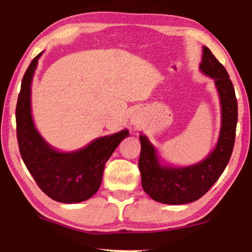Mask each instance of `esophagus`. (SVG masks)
<instances>
[{
    "label": "esophagus",
    "mask_w": 252,
    "mask_h": 252,
    "mask_svg": "<svg viewBox=\"0 0 252 252\" xmlns=\"http://www.w3.org/2000/svg\"><path fill=\"white\" fill-rule=\"evenodd\" d=\"M140 122H141V119H140V116H139L138 113H134L133 116L131 117V123L133 126H138Z\"/></svg>",
    "instance_id": "esophagus-1"
}]
</instances>
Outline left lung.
I'll return each instance as SVG.
<instances>
[{
	"mask_svg": "<svg viewBox=\"0 0 252 252\" xmlns=\"http://www.w3.org/2000/svg\"><path fill=\"white\" fill-rule=\"evenodd\" d=\"M200 70L215 80L221 104V129L216 148L206 159L190 167L174 168L160 163L156 148L146 135H140L139 169L142 188L158 202L185 204L207 193L224 171L233 150L238 121L234 88L224 66L203 46Z\"/></svg>",
	"mask_w": 252,
	"mask_h": 252,
	"instance_id": "8db88e82",
	"label": "left lung"
}]
</instances>
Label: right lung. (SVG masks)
<instances>
[{
  "label": "right lung",
  "mask_w": 252,
  "mask_h": 252,
  "mask_svg": "<svg viewBox=\"0 0 252 252\" xmlns=\"http://www.w3.org/2000/svg\"><path fill=\"white\" fill-rule=\"evenodd\" d=\"M37 54L23 75L16 103V135L22 160L36 185L55 201L78 203L99 190L106 161L123 139L126 129L101 136L73 152H59L44 141L34 126L31 114V84Z\"/></svg>",
  "instance_id": "right-lung-1"
}]
</instances>
